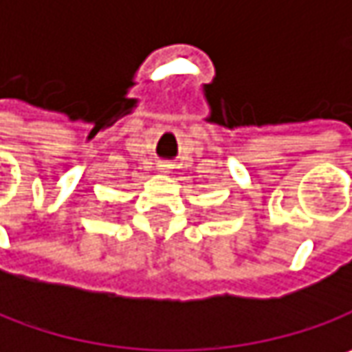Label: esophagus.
<instances>
[{
	"label": "esophagus",
	"mask_w": 352,
	"mask_h": 352,
	"mask_svg": "<svg viewBox=\"0 0 352 352\" xmlns=\"http://www.w3.org/2000/svg\"><path fill=\"white\" fill-rule=\"evenodd\" d=\"M161 167H163V169H169V165H161Z\"/></svg>",
	"instance_id": "1"
}]
</instances>
